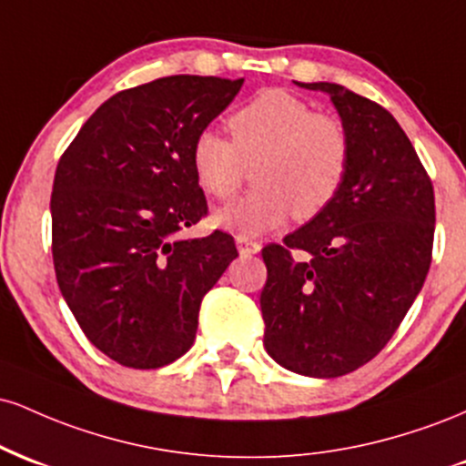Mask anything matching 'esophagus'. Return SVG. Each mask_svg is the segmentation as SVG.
<instances>
[{
    "instance_id": "1",
    "label": "esophagus",
    "mask_w": 466,
    "mask_h": 466,
    "mask_svg": "<svg viewBox=\"0 0 466 466\" xmlns=\"http://www.w3.org/2000/svg\"><path fill=\"white\" fill-rule=\"evenodd\" d=\"M237 245H238V251L243 256L258 254L260 248H263V245H260L258 240H249V238H243V237H237Z\"/></svg>"
}]
</instances>
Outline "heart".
Wrapping results in <instances>:
<instances>
[{
    "mask_svg": "<svg viewBox=\"0 0 466 466\" xmlns=\"http://www.w3.org/2000/svg\"><path fill=\"white\" fill-rule=\"evenodd\" d=\"M229 137L212 129L197 133L190 166L208 197L228 201L256 164L254 184L243 199L217 215L238 237H260L285 226L289 217L309 221L326 210L344 184L350 136L333 114L315 111L285 89H263L228 116Z\"/></svg>",
    "mask_w": 466,
    "mask_h": 466,
    "instance_id": "b5f03b06",
    "label": "heart"
}]
</instances>
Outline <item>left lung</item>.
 <instances>
[{
    "instance_id": "1",
    "label": "left lung",
    "mask_w": 466,
    "mask_h": 466,
    "mask_svg": "<svg viewBox=\"0 0 466 466\" xmlns=\"http://www.w3.org/2000/svg\"><path fill=\"white\" fill-rule=\"evenodd\" d=\"M298 85L330 96L350 164L326 210L263 249V341L287 370L330 379L374 360L419 296L434 248V186L388 109L335 83ZM293 250L312 258L296 261Z\"/></svg>"
}]
</instances>
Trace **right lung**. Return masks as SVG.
<instances>
[{"instance_id":"obj_1","label":"right lung","mask_w":466,"mask_h":466,"mask_svg":"<svg viewBox=\"0 0 466 466\" xmlns=\"http://www.w3.org/2000/svg\"><path fill=\"white\" fill-rule=\"evenodd\" d=\"M243 78L164 76L111 96L61 155L52 186L56 282L85 337L109 360L151 370L190 349L203 296L238 256L215 232L190 147Z\"/></svg>"}]
</instances>
